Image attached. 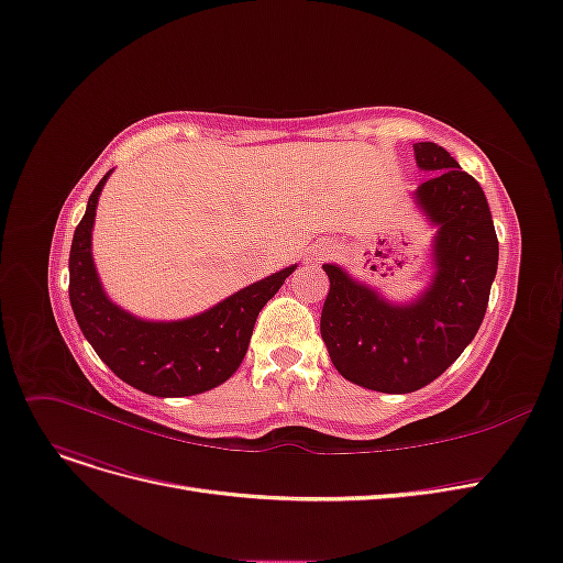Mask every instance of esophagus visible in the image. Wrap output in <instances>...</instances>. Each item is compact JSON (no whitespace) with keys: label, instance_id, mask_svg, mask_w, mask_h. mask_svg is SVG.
Here are the masks:
<instances>
[{"label":"esophagus","instance_id":"esophagus-1","mask_svg":"<svg viewBox=\"0 0 563 563\" xmlns=\"http://www.w3.org/2000/svg\"><path fill=\"white\" fill-rule=\"evenodd\" d=\"M333 251H335V244H331V242L314 244V246H312V258H314V261H321L323 256H331Z\"/></svg>","mask_w":563,"mask_h":563}]
</instances>
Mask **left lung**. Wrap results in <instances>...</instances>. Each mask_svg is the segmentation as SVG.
<instances>
[{
    "label": "left lung",
    "mask_w": 563,
    "mask_h": 563,
    "mask_svg": "<svg viewBox=\"0 0 563 563\" xmlns=\"http://www.w3.org/2000/svg\"><path fill=\"white\" fill-rule=\"evenodd\" d=\"M415 158L438 172L415 190L419 209L438 225L429 288L415 302L396 305L340 265H323L331 279L321 309L328 354L344 379L382 394H412L461 356L487 312L498 267L482 186L433 142L415 144Z\"/></svg>",
    "instance_id": "1"
}]
</instances>
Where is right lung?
I'll use <instances>...</instances> for the list:
<instances>
[{"label": "right lung", "mask_w": 563, "mask_h": 563, "mask_svg": "<svg viewBox=\"0 0 563 563\" xmlns=\"http://www.w3.org/2000/svg\"><path fill=\"white\" fill-rule=\"evenodd\" d=\"M111 169L95 186L69 251V302L81 333L115 377L148 396L179 398L235 375L265 302L298 265L251 284L207 312L181 321H144L113 305L92 263V223Z\"/></svg>", "instance_id": "1"}]
</instances>
